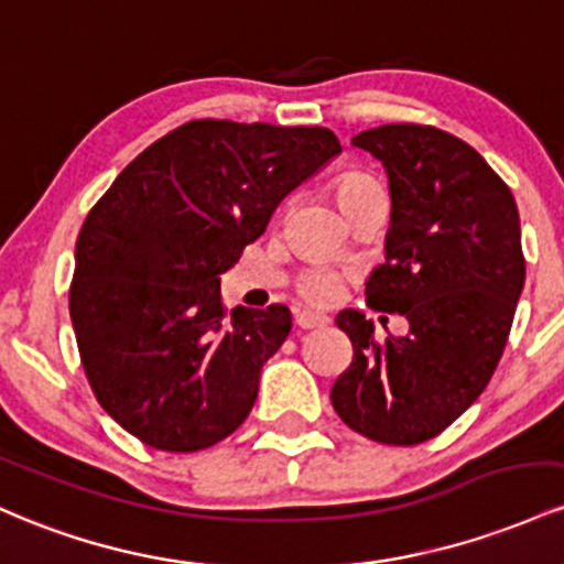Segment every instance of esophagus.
Segmentation results:
<instances>
[{
  "mask_svg": "<svg viewBox=\"0 0 564 564\" xmlns=\"http://www.w3.org/2000/svg\"><path fill=\"white\" fill-rule=\"evenodd\" d=\"M327 316L325 314H316V312H295V325L301 330H312V327H325L327 325Z\"/></svg>",
  "mask_w": 564,
  "mask_h": 564,
  "instance_id": "esophagus-1",
  "label": "esophagus"
}]
</instances>
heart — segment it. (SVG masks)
I'll return each mask as SVG.
<instances>
[{
    "label": "heart",
    "instance_id": "1",
    "mask_svg": "<svg viewBox=\"0 0 564 564\" xmlns=\"http://www.w3.org/2000/svg\"><path fill=\"white\" fill-rule=\"evenodd\" d=\"M372 194H381V186L362 173H344L335 181V197L346 213ZM340 290H344V274L330 265H308L295 276V293L312 306H330L340 299Z\"/></svg>",
    "mask_w": 564,
    "mask_h": 564
}]
</instances>
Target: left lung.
I'll use <instances>...</instances> for the list:
<instances>
[{"label": "left lung", "instance_id": "left-lung-1", "mask_svg": "<svg viewBox=\"0 0 564 564\" xmlns=\"http://www.w3.org/2000/svg\"><path fill=\"white\" fill-rule=\"evenodd\" d=\"M351 143L381 160L391 194L386 263L367 280V306L408 316L410 333L376 340L365 314L335 316L354 359L330 400L367 440L421 445L496 372L524 284L520 213L501 175L451 132L381 124Z\"/></svg>", "mask_w": 564, "mask_h": 564}]
</instances>
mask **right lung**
Segmentation results:
<instances>
[{
    "label": "right lung",
    "instance_id": "obj_1",
    "mask_svg": "<svg viewBox=\"0 0 564 564\" xmlns=\"http://www.w3.org/2000/svg\"><path fill=\"white\" fill-rule=\"evenodd\" d=\"M340 151L327 128L192 119L132 160L82 224L68 290L95 400L167 453L242 426L290 308H226L220 280L276 205Z\"/></svg>",
    "mask_w": 564,
    "mask_h": 564
}]
</instances>
